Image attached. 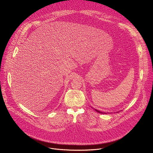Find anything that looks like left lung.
<instances>
[{"instance_id":"left-lung-1","label":"left lung","mask_w":153,"mask_h":153,"mask_svg":"<svg viewBox=\"0 0 153 153\" xmlns=\"http://www.w3.org/2000/svg\"><path fill=\"white\" fill-rule=\"evenodd\" d=\"M97 113H102V114H106L105 113H103V112H101V111H98V110H95Z\"/></svg>"}]
</instances>
